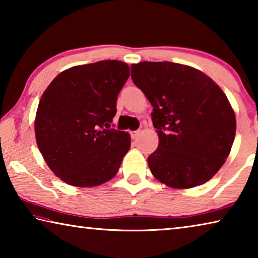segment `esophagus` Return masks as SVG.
Returning <instances> with one entry per match:
<instances>
[{
  "instance_id": "esophagus-1",
  "label": "esophagus",
  "mask_w": 258,
  "mask_h": 258,
  "mask_svg": "<svg viewBox=\"0 0 258 258\" xmlns=\"http://www.w3.org/2000/svg\"><path fill=\"white\" fill-rule=\"evenodd\" d=\"M140 134H141V131L140 130L132 131V132H131V137H132V139H137V138H139Z\"/></svg>"
}]
</instances>
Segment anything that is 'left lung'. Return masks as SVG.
<instances>
[{"label": "left lung", "mask_w": 258, "mask_h": 258, "mask_svg": "<svg viewBox=\"0 0 258 258\" xmlns=\"http://www.w3.org/2000/svg\"><path fill=\"white\" fill-rule=\"evenodd\" d=\"M131 69L154 107L159 145L148 157L152 175L174 189L211 180L228 158L237 128L221 87L198 69L169 61H143Z\"/></svg>", "instance_id": "8db88e82"}]
</instances>
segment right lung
Masks as SVG:
<instances>
[{"mask_svg": "<svg viewBox=\"0 0 258 258\" xmlns=\"http://www.w3.org/2000/svg\"><path fill=\"white\" fill-rule=\"evenodd\" d=\"M128 77L127 63L102 60L66 69L43 93L35 117L36 143L67 184L97 186L118 172L131 137L110 124Z\"/></svg>", "mask_w": 258, "mask_h": 258, "instance_id": "add662e5", "label": "right lung"}]
</instances>
